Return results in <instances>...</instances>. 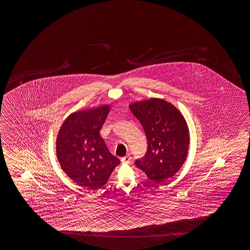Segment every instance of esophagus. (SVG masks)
<instances>
[{"mask_svg":"<svg viewBox=\"0 0 250 250\" xmlns=\"http://www.w3.org/2000/svg\"><path fill=\"white\" fill-rule=\"evenodd\" d=\"M122 162H123V164H128L129 162H130V160H131V156L129 155V154H127L126 156H124L122 158Z\"/></svg>","mask_w":250,"mask_h":250,"instance_id":"esophagus-1","label":"esophagus"}]
</instances>
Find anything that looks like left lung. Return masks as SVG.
<instances>
[{
	"mask_svg": "<svg viewBox=\"0 0 250 250\" xmlns=\"http://www.w3.org/2000/svg\"><path fill=\"white\" fill-rule=\"evenodd\" d=\"M143 127L147 151L135 165L154 183H163L180 170L186 161L189 130L186 120L172 104L150 98L128 104Z\"/></svg>",
	"mask_w": 250,
	"mask_h": 250,
	"instance_id": "left-lung-1",
	"label": "left lung"
}]
</instances>
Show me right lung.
Segmentation results:
<instances>
[{"instance_id": "add662e5", "label": "right lung", "mask_w": 250, "mask_h": 250, "mask_svg": "<svg viewBox=\"0 0 250 250\" xmlns=\"http://www.w3.org/2000/svg\"><path fill=\"white\" fill-rule=\"evenodd\" d=\"M110 108L106 104L71 112L59 128L55 141L62 170L75 183L88 189L105 185L121 163L109 152L99 134Z\"/></svg>"}]
</instances>
